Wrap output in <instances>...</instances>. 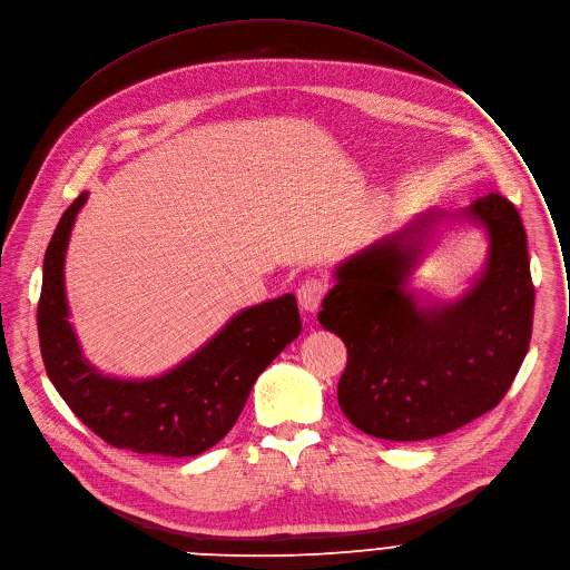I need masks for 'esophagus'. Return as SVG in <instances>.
Here are the masks:
<instances>
[{
	"instance_id": "34e87169",
	"label": "esophagus",
	"mask_w": 570,
	"mask_h": 570,
	"mask_svg": "<svg viewBox=\"0 0 570 570\" xmlns=\"http://www.w3.org/2000/svg\"><path fill=\"white\" fill-rule=\"evenodd\" d=\"M325 293H327V284L323 279H304L297 288V302L306 314H316Z\"/></svg>"
}]
</instances>
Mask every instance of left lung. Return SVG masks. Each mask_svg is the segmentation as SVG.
Here are the masks:
<instances>
[{"instance_id": "left-lung-1", "label": "left lung", "mask_w": 570, "mask_h": 570, "mask_svg": "<svg viewBox=\"0 0 570 570\" xmlns=\"http://www.w3.org/2000/svg\"><path fill=\"white\" fill-rule=\"evenodd\" d=\"M450 219L488 232V264L456 301L421 296L407 279ZM334 282L318 321L347 347L338 404L375 439L425 441L480 419L504 397L528 354L534 312L528 234L498 193L456 214H419L347 256Z\"/></svg>"}]
</instances>
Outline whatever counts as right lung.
<instances>
[{
	"mask_svg": "<svg viewBox=\"0 0 570 570\" xmlns=\"http://www.w3.org/2000/svg\"><path fill=\"white\" fill-rule=\"evenodd\" d=\"M81 193L51 236L38 302L45 371L75 416L114 448L138 454L195 456L214 448L238 421L247 395L271 361L299 336L293 293L243 308L181 364L159 377L122 380L90 366L70 325L66 252Z\"/></svg>",
	"mask_w": 570,
	"mask_h": 570,
	"instance_id": "1",
	"label": "right lung"
}]
</instances>
